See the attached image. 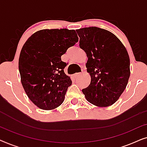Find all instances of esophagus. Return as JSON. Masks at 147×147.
<instances>
[{"mask_svg":"<svg viewBox=\"0 0 147 147\" xmlns=\"http://www.w3.org/2000/svg\"><path fill=\"white\" fill-rule=\"evenodd\" d=\"M82 75V73H76L74 75V77L75 78H78V77H80V76H81Z\"/></svg>","mask_w":147,"mask_h":147,"instance_id":"obj_1","label":"esophagus"}]
</instances>
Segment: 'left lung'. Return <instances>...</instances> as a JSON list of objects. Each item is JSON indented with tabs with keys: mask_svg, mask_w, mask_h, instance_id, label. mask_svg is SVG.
<instances>
[{
	"mask_svg": "<svg viewBox=\"0 0 147 147\" xmlns=\"http://www.w3.org/2000/svg\"><path fill=\"white\" fill-rule=\"evenodd\" d=\"M80 47L86 53L88 87L82 90L94 105L107 107L117 101L130 77V58L122 42L107 30L96 27L76 30Z\"/></svg>",
	"mask_w": 147,
	"mask_h": 147,
	"instance_id": "8db88e82",
	"label": "left lung"
}]
</instances>
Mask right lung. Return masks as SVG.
<instances>
[{
	"label": "right lung",
	"mask_w": 147,
	"mask_h": 147,
	"mask_svg": "<svg viewBox=\"0 0 147 147\" xmlns=\"http://www.w3.org/2000/svg\"><path fill=\"white\" fill-rule=\"evenodd\" d=\"M78 41L75 30L43 29L33 33L22 48L19 69L22 85L33 103L45 110L63 103L72 82L61 57Z\"/></svg>",
	"instance_id": "obj_1"
}]
</instances>
